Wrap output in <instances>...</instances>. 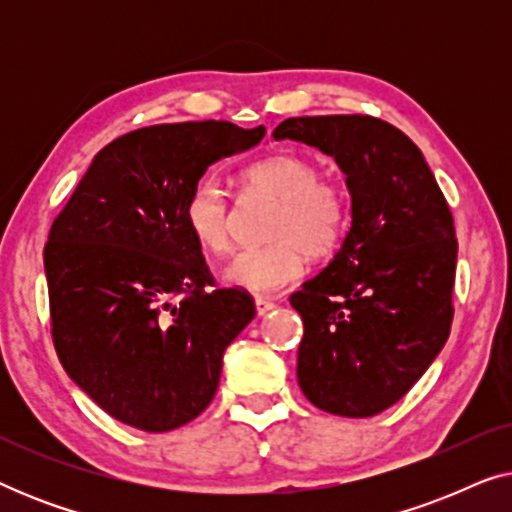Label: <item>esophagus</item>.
I'll return each mask as SVG.
<instances>
[{"label":"esophagus","instance_id":"1","mask_svg":"<svg viewBox=\"0 0 512 512\" xmlns=\"http://www.w3.org/2000/svg\"><path fill=\"white\" fill-rule=\"evenodd\" d=\"M270 310H275V303H272L270 298H256V312H258V317H263V314H268Z\"/></svg>","mask_w":512,"mask_h":512}]
</instances>
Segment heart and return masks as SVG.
Returning a JSON list of instances; mask_svg holds the SVG:
<instances>
[{"label": "heart", "instance_id": "b5f03b06", "mask_svg": "<svg viewBox=\"0 0 512 512\" xmlns=\"http://www.w3.org/2000/svg\"><path fill=\"white\" fill-rule=\"evenodd\" d=\"M249 191L279 200L270 240L263 249L240 251L223 272L235 289L275 293L298 282L305 272V254L331 256L349 223L347 191L335 179L321 177L317 160L305 153H275L256 160L242 172ZM184 223L193 242L209 254L230 249V205L226 188L216 177H202L193 184L184 202Z\"/></svg>", "mask_w": 512, "mask_h": 512}]
</instances>
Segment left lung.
<instances>
[{
	"instance_id": "8db88e82",
	"label": "left lung",
	"mask_w": 512,
	"mask_h": 512,
	"mask_svg": "<svg viewBox=\"0 0 512 512\" xmlns=\"http://www.w3.org/2000/svg\"><path fill=\"white\" fill-rule=\"evenodd\" d=\"M272 137L333 156L352 195L340 251L289 298L305 326L298 384L319 410L373 417L408 394L450 335L452 212L422 151L380 118H286Z\"/></svg>"
}]
</instances>
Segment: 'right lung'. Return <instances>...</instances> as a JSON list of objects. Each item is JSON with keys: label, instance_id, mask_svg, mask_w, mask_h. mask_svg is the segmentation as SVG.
Here are the masks:
<instances>
[{"label": "right lung", "instance_id": "right-lung-1", "mask_svg": "<svg viewBox=\"0 0 512 512\" xmlns=\"http://www.w3.org/2000/svg\"><path fill=\"white\" fill-rule=\"evenodd\" d=\"M263 135L228 121L132 130L55 216L44 247L55 352L118 422L163 433L212 403L223 352L256 307L244 289H214L184 202L209 165Z\"/></svg>", "mask_w": 512, "mask_h": 512}]
</instances>
